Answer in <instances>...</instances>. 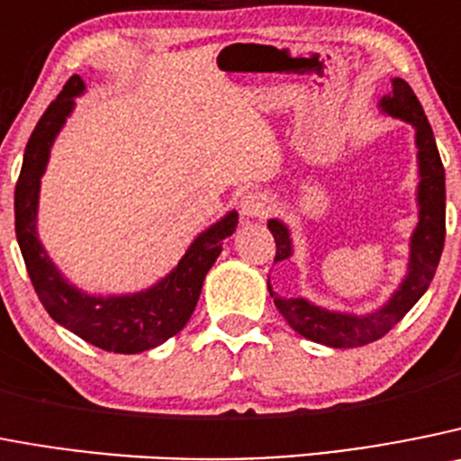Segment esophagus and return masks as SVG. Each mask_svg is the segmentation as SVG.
Here are the masks:
<instances>
[{
	"mask_svg": "<svg viewBox=\"0 0 461 461\" xmlns=\"http://www.w3.org/2000/svg\"><path fill=\"white\" fill-rule=\"evenodd\" d=\"M274 203L272 196L265 192H251L242 198L240 203V212L247 219H265L269 212H272Z\"/></svg>",
	"mask_w": 461,
	"mask_h": 461,
	"instance_id": "34e87169",
	"label": "esophagus"
}]
</instances>
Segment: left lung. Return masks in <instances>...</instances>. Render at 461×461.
Returning a JSON list of instances; mask_svg holds the SVG:
<instances>
[{
	"instance_id": "obj_1",
	"label": "left lung",
	"mask_w": 461,
	"mask_h": 461,
	"mask_svg": "<svg viewBox=\"0 0 461 461\" xmlns=\"http://www.w3.org/2000/svg\"><path fill=\"white\" fill-rule=\"evenodd\" d=\"M382 109L416 128L418 167H420V185H418V208H420V212H418V226L411 238L409 274L400 290L384 308L357 318V315L324 311V308L313 306L302 297H281L267 285L278 313L285 318V322L294 331L302 333L303 338L327 345V348H361V345L375 343L382 336H386L429 288V283L437 274L438 260H441L443 242H446V173H443L432 125L425 116L423 104L418 103L416 93L404 79L395 77L393 93L382 100ZM267 226L274 235V242H276L274 260L278 263V260L290 258L293 242H290L288 228L276 219H272Z\"/></svg>"
}]
</instances>
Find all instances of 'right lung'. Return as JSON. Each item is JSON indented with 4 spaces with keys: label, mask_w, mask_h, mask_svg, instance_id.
Returning a JSON list of instances; mask_svg holds the SVG:
<instances>
[{
    "label": "right lung",
    "mask_w": 461,
    "mask_h": 461,
    "mask_svg": "<svg viewBox=\"0 0 461 461\" xmlns=\"http://www.w3.org/2000/svg\"><path fill=\"white\" fill-rule=\"evenodd\" d=\"M84 91L79 75L68 79L57 100L50 103L24 148L23 171L15 183V238L38 299L54 322L77 333L82 340L113 354H139L158 348L180 331L192 318L201 297L205 274L221 253L223 240L238 228L230 212L198 235L178 267L167 278L128 297H91L68 285L36 238L38 187L54 137L73 112V98Z\"/></svg>",
    "instance_id": "add662e5"
}]
</instances>
